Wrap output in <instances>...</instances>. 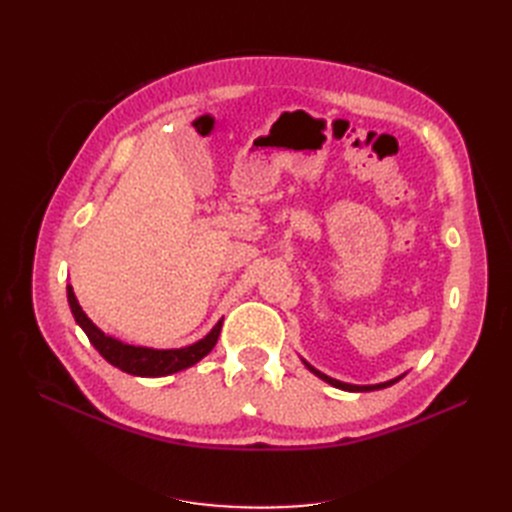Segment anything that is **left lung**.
Returning <instances> with one entry per match:
<instances>
[{
	"instance_id": "left-lung-1",
	"label": "left lung",
	"mask_w": 512,
	"mask_h": 512,
	"mask_svg": "<svg viewBox=\"0 0 512 512\" xmlns=\"http://www.w3.org/2000/svg\"><path fill=\"white\" fill-rule=\"evenodd\" d=\"M303 363H305V367L312 371V374H316L320 380H324V382H329L331 386H335V389H342V391H350V393H367V391H380V389H386V386H391V384H395V382H399L401 378H404L406 374H401V376H397V378H393V380H386V382H378V384H348V382H342V380H335V378H331V376H327V374H322V371H318L316 367H312L309 365L305 359H301Z\"/></svg>"
}]
</instances>
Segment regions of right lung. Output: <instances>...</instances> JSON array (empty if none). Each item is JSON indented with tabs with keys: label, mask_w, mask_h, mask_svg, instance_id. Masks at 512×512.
<instances>
[{
	"label": "right lung",
	"mask_w": 512,
	"mask_h": 512,
	"mask_svg": "<svg viewBox=\"0 0 512 512\" xmlns=\"http://www.w3.org/2000/svg\"><path fill=\"white\" fill-rule=\"evenodd\" d=\"M66 290H68V303L72 309V316L76 324H79V327L85 331V335L89 337L91 346H94L108 363L115 365L121 371H126L130 376L162 378V376L177 374V371L188 369L196 365L200 359H205V356L213 350V346L218 344L224 318L215 322V327L203 339H198V342L183 348H147V346L126 344L121 342V339H115L111 335H106L102 329H98L83 312L79 301H76V294L70 284Z\"/></svg>",
	"instance_id": "add662e5"
}]
</instances>
